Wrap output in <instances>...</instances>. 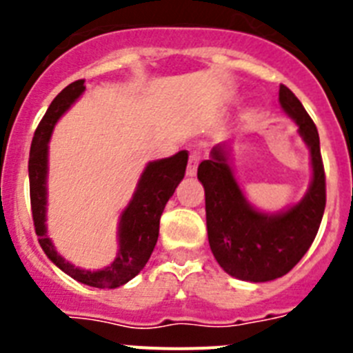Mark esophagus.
<instances>
[{
	"label": "esophagus",
	"instance_id": "34e87169",
	"mask_svg": "<svg viewBox=\"0 0 353 353\" xmlns=\"http://www.w3.org/2000/svg\"><path fill=\"white\" fill-rule=\"evenodd\" d=\"M198 164H199V154L196 152V150H192L191 155H189V164H187V174H189V176H196Z\"/></svg>",
	"mask_w": 353,
	"mask_h": 353
}]
</instances>
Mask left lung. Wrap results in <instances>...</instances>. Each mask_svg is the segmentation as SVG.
I'll return each mask as SVG.
<instances>
[{
    "instance_id": "8db88e82",
    "label": "left lung",
    "mask_w": 353,
    "mask_h": 353,
    "mask_svg": "<svg viewBox=\"0 0 353 353\" xmlns=\"http://www.w3.org/2000/svg\"><path fill=\"white\" fill-rule=\"evenodd\" d=\"M279 104L295 120L311 152L313 180L297 205L281 214L252 208L233 176L226 143L215 145L210 159L198 166L205 187L208 244L224 272L242 281L265 283L288 274L313 244L325 210V171L316 125L285 84L279 86Z\"/></svg>"
}]
</instances>
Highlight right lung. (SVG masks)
<instances>
[{
	"instance_id": "1",
	"label": "right lung",
	"mask_w": 353,
	"mask_h": 353,
	"mask_svg": "<svg viewBox=\"0 0 353 353\" xmlns=\"http://www.w3.org/2000/svg\"><path fill=\"white\" fill-rule=\"evenodd\" d=\"M84 79L74 81L56 95L40 120L31 141L28 173H30V199L33 224L39 236V244L48 254L49 260L60 267L65 274L95 288H118L138 276L152 256L159 239V223L168 199L182 182L185 174L187 159L185 150L173 157L150 162L143 171L130 203L121 212L118 226V252L114 261L102 270H83L74 267L56 252L46 228V205H48V143L56 121L70 108L84 92Z\"/></svg>"
}]
</instances>
